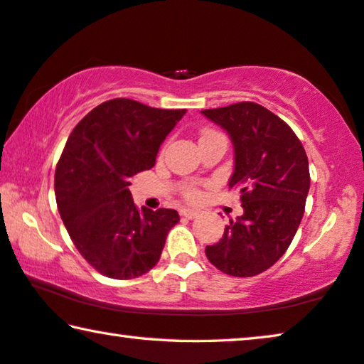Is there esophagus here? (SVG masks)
<instances>
[{
	"label": "esophagus",
	"mask_w": 364,
	"mask_h": 364,
	"mask_svg": "<svg viewBox=\"0 0 364 364\" xmlns=\"http://www.w3.org/2000/svg\"><path fill=\"white\" fill-rule=\"evenodd\" d=\"M180 214H181L183 217H186V219H194V217L198 215V210H196V209H188V208H184V209L180 210Z\"/></svg>",
	"instance_id": "34e87169"
}]
</instances>
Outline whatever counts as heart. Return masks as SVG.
<instances>
[{"label":"heart","mask_w":364,"mask_h":364,"mask_svg":"<svg viewBox=\"0 0 364 364\" xmlns=\"http://www.w3.org/2000/svg\"><path fill=\"white\" fill-rule=\"evenodd\" d=\"M209 134H215V132H205L204 135H209ZM186 196H188L189 199H196V198L199 196L198 189H196V188H193V186H189V188L186 189Z\"/></svg>","instance_id":"obj_1"}]
</instances>
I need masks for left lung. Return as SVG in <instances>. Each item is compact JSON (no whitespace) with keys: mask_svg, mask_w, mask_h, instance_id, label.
Returning a JSON list of instances; mask_svg holds the SVG:
<instances>
[{"mask_svg":"<svg viewBox=\"0 0 364 364\" xmlns=\"http://www.w3.org/2000/svg\"><path fill=\"white\" fill-rule=\"evenodd\" d=\"M200 112L229 134V186L240 191L243 208L220 240L205 247V257L225 274H259L283 257L302 220L311 188L306 150L283 119L257 102Z\"/></svg>","mask_w":364,"mask_h":364,"instance_id":"obj_1","label":"left lung"}]
</instances>
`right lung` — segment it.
Returning a JSON list of instances; mask_svg holds the SVG:
<instances>
[{"label":"right lung","mask_w":364,"mask_h":364,"mask_svg":"<svg viewBox=\"0 0 364 364\" xmlns=\"http://www.w3.org/2000/svg\"><path fill=\"white\" fill-rule=\"evenodd\" d=\"M184 114L116 97L86 114L65 144L55 170L58 213L81 257L107 278L150 271L180 220L175 209H139L129 186L155 165Z\"/></svg>","instance_id":"right-lung-1"}]
</instances>
